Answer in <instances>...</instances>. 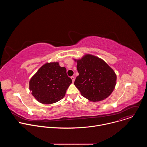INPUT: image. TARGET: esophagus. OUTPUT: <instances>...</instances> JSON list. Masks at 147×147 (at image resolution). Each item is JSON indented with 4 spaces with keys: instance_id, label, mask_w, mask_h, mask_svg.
Here are the masks:
<instances>
[{
    "instance_id": "esophagus-1",
    "label": "esophagus",
    "mask_w": 147,
    "mask_h": 147,
    "mask_svg": "<svg viewBox=\"0 0 147 147\" xmlns=\"http://www.w3.org/2000/svg\"><path fill=\"white\" fill-rule=\"evenodd\" d=\"M71 80H72V81H73V82H74V80H75V78H74V76H72V77H71Z\"/></svg>"
}]
</instances>
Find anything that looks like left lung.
Segmentation results:
<instances>
[{
  "label": "left lung",
  "mask_w": 147,
  "mask_h": 147,
  "mask_svg": "<svg viewBox=\"0 0 147 147\" xmlns=\"http://www.w3.org/2000/svg\"><path fill=\"white\" fill-rule=\"evenodd\" d=\"M77 61L79 75L74 85L84 97L92 102L108 98L115 89L116 75L102 59L86 55Z\"/></svg>",
  "instance_id": "8db88e82"
}]
</instances>
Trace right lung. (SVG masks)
Returning <instances> with one entry per match:
<instances>
[{
    "mask_svg": "<svg viewBox=\"0 0 147 147\" xmlns=\"http://www.w3.org/2000/svg\"><path fill=\"white\" fill-rule=\"evenodd\" d=\"M71 82L65 67H60L58 62L47 63L31 78L29 88L38 102L51 104L64 98Z\"/></svg>",
    "mask_w": 147,
    "mask_h": 147,
    "instance_id": "1",
    "label": "right lung"
}]
</instances>
